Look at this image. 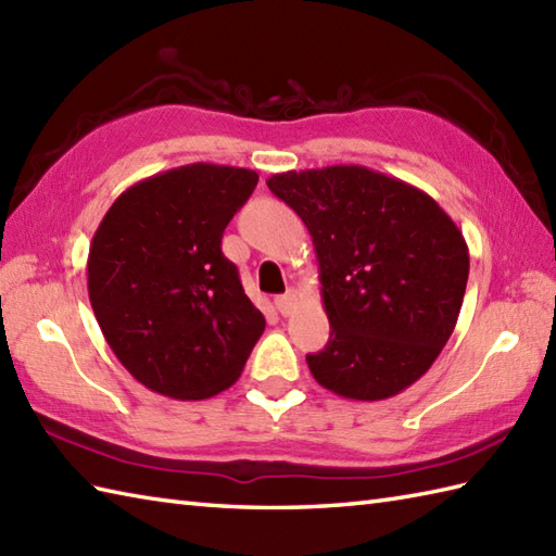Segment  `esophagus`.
<instances>
[{"instance_id": "1", "label": "esophagus", "mask_w": 556, "mask_h": 556, "mask_svg": "<svg viewBox=\"0 0 556 556\" xmlns=\"http://www.w3.org/2000/svg\"><path fill=\"white\" fill-rule=\"evenodd\" d=\"M275 305H277V309L279 313L283 315V317H289V315H293V309H295V291H287V293H281V295H277L275 299Z\"/></svg>"}]
</instances>
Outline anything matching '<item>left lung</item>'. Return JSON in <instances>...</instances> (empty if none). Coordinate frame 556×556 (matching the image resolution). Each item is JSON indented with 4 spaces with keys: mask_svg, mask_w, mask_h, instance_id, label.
I'll list each match as a JSON object with an SVG mask.
<instances>
[{
    "mask_svg": "<svg viewBox=\"0 0 556 556\" xmlns=\"http://www.w3.org/2000/svg\"><path fill=\"white\" fill-rule=\"evenodd\" d=\"M269 191L299 213L331 333L307 355L319 386L386 400L421 379L453 337L469 279L459 227L429 193L365 165L289 170Z\"/></svg>",
    "mask_w": 556,
    "mask_h": 556,
    "instance_id": "left-lung-1",
    "label": "left lung"
}]
</instances>
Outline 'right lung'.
Instances as JSON below:
<instances>
[{
    "label": "right lung",
    "instance_id": "obj_1",
    "mask_svg": "<svg viewBox=\"0 0 556 556\" xmlns=\"http://www.w3.org/2000/svg\"><path fill=\"white\" fill-rule=\"evenodd\" d=\"M255 185L247 167H173L125 189L94 231L89 303L115 357L153 393L229 389L265 331L223 255V231Z\"/></svg>",
    "mask_w": 556,
    "mask_h": 556
}]
</instances>
